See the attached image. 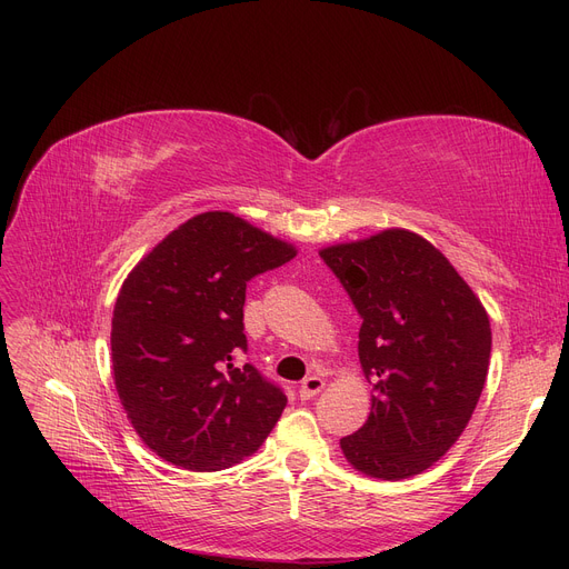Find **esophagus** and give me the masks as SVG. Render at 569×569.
I'll return each mask as SVG.
<instances>
[{
    "label": "esophagus",
    "mask_w": 569,
    "mask_h": 569,
    "mask_svg": "<svg viewBox=\"0 0 569 569\" xmlns=\"http://www.w3.org/2000/svg\"><path fill=\"white\" fill-rule=\"evenodd\" d=\"M322 387H325L322 378H318V376H309V378H305V380H302V385H300V399H302V401L313 399V397L322 390Z\"/></svg>",
    "instance_id": "obj_1"
}]
</instances>
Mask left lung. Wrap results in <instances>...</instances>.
I'll use <instances>...</instances> for the list:
<instances>
[{
  "mask_svg": "<svg viewBox=\"0 0 569 569\" xmlns=\"http://www.w3.org/2000/svg\"><path fill=\"white\" fill-rule=\"evenodd\" d=\"M362 318L360 362L373 382L346 459L380 480H406L457 442L480 401L491 357L489 316L436 247L408 230L320 251Z\"/></svg>",
  "mask_w": 569,
  "mask_h": 569,
  "instance_id": "obj_1",
  "label": "left lung"
}]
</instances>
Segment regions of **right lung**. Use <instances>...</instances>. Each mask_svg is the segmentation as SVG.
<instances>
[{
  "label": "right lung",
  "mask_w": 569,
  "mask_h": 569,
  "mask_svg": "<svg viewBox=\"0 0 569 569\" xmlns=\"http://www.w3.org/2000/svg\"><path fill=\"white\" fill-rule=\"evenodd\" d=\"M295 249L230 212H204L144 256L114 302L117 395L142 442L187 470H221L253 455L288 403L253 365L247 283Z\"/></svg>",
  "instance_id": "add662e5"
}]
</instances>
